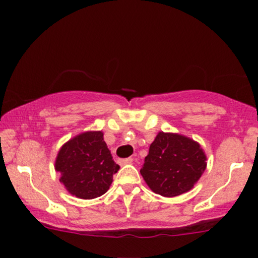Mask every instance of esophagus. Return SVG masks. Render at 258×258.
<instances>
[{"instance_id":"1","label":"esophagus","mask_w":258,"mask_h":258,"mask_svg":"<svg viewBox=\"0 0 258 258\" xmlns=\"http://www.w3.org/2000/svg\"><path fill=\"white\" fill-rule=\"evenodd\" d=\"M132 162H133V159H132V158H127V159H117V164L121 165V166H123V165L132 164Z\"/></svg>"}]
</instances>
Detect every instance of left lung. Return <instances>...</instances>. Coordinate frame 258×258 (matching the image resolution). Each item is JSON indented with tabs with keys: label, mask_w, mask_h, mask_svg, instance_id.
Returning <instances> with one entry per match:
<instances>
[{
	"label": "left lung",
	"mask_w": 258,
	"mask_h": 258,
	"mask_svg": "<svg viewBox=\"0 0 258 258\" xmlns=\"http://www.w3.org/2000/svg\"><path fill=\"white\" fill-rule=\"evenodd\" d=\"M206 168L200 144L178 133L159 132L141 174L154 193L172 198L189 191Z\"/></svg>",
	"instance_id": "obj_1"
}]
</instances>
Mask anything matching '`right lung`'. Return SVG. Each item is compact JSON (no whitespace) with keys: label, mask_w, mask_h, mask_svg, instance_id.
Listing matches in <instances>:
<instances>
[{"label":"right lung","mask_w":258,"mask_h":258,"mask_svg":"<svg viewBox=\"0 0 258 258\" xmlns=\"http://www.w3.org/2000/svg\"><path fill=\"white\" fill-rule=\"evenodd\" d=\"M54 167L67 190L80 199H94L106 193L120 168L102 131L80 133L68 141L59 150Z\"/></svg>","instance_id":"add662e5"}]
</instances>
